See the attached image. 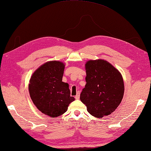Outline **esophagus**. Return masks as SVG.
I'll list each match as a JSON object with an SVG mask.
<instances>
[{
	"label": "esophagus",
	"mask_w": 151,
	"mask_h": 151,
	"mask_svg": "<svg viewBox=\"0 0 151 151\" xmlns=\"http://www.w3.org/2000/svg\"><path fill=\"white\" fill-rule=\"evenodd\" d=\"M80 92H77V95L76 96V97H75V98L76 99H79V97H80Z\"/></svg>",
	"instance_id": "1"
}]
</instances>
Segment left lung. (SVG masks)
Here are the masks:
<instances>
[{"instance_id": "left-lung-1", "label": "left lung", "mask_w": 151, "mask_h": 151, "mask_svg": "<svg viewBox=\"0 0 151 151\" xmlns=\"http://www.w3.org/2000/svg\"><path fill=\"white\" fill-rule=\"evenodd\" d=\"M85 70L86 84L80 99L90 114L102 118L112 113L122 102L124 93L122 76L114 66L103 59L87 61Z\"/></svg>"}]
</instances>
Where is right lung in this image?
<instances>
[{
	"instance_id": "obj_1",
	"label": "right lung",
	"mask_w": 151,
	"mask_h": 151,
	"mask_svg": "<svg viewBox=\"0 0 151 151\" xmlns=\"http://www.w3.org/2000/svg\"><path fill=\"white\" fill-rule=\"evenodd\" d=\"M65 64L58 61H49L37 69L29 80V92L33 103L40 111L52 118L63 114L70 103L68 83L62 81Z\"/></svg>"
}]
</instances>
